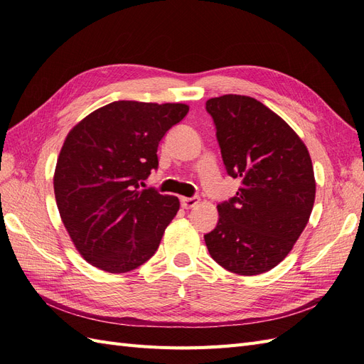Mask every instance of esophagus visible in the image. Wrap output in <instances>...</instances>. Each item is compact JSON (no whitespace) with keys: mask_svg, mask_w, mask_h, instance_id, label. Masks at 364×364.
I'll list each match as a JSON object with an SVG mask.
<instances>
[{"mask_svg":"<svg viewBox=\"0 0 364 364\" xmlns=\"http://www.w3.org/2000/svg\"><path fill=\"white\" fill-rule=\"evenodd\" d=\"M200 202L199 197H181V205L183 209H191Z\"/></svg>","mask_w":364,"mask_h":364,"instance_id":"34e87169","label":"esophagus"}]
</instances>
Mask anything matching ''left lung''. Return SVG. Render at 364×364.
<instances>
[{
    "mask_svg": "<svg viewBox=\"0 0 364 364\" xmlns=\"http://www.w3.org/2000/svg\"><path fill=\"white\" fill-rule=\"evenodd\" d=\"M226 171L241 179L237 194L218 203V223L205 235L223 269L252 277L289 255L313 211L316 181L302 139L267 106L247 95L209 98Z\"/></svg>",
    "mask_w": 364,
    "mask_h": 364,
    "instance_id": "1",
    "label": "left lung"
}]
</instances>
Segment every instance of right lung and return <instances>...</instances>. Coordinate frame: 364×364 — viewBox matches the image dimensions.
Instances as JSON below:
<instances>
[{
    "mask_svg": "<svg viewBox=\"0 0 364 364\" xmlns=\"http://www.w3.org/2000/svg\"><path fill=\"white\" fill-rule=\"evenodd\" d=\"M182 103H109L75 124L54 171V196L75 249L94 267L126 273L150 259L179 211L176 196L139 190L158 168L164 135Z\"/></svg>",
    "mask_w": 364,
    "mask_h": 364,
    "instance_id": "add662e5",
    "label": "right lung"
}]
</instances>
